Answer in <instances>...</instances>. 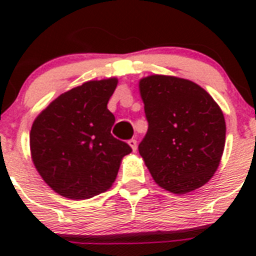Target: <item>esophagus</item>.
<instances>
[{"label":"esophagus","instance_id":"obj_1","mask_svg":"<svg viewBox=\"0 0 256 256\" xmlns=\"http://www.w3.org/2000/svg\"><path fill=\"white\" fill-rule=\"evenodd\" d=\"M128 144L130 146V148H132L133 152H136V151H137V141H136L134 138L130 140V141H128Z\"/></svg>","mask_w":256,"mask_h":256}]
</instances>
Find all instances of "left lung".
Returning a JSON list of instances; mask_svg holds the SVG:
<instances>
[{"label":"left lung","instance_id":"8db88e82","mask_svg":"<svg viewBox=\"0 0 256 256\" xmlns=\"http://www.w3.org/2000/svg\"><path fill=\"white\" fill-rule=\"evenodd\" d=\"M148 130L140 155L155 182L177 195L205 183L218 169L226 144V122L204 88L170 76L140 80Z\"/></svg>","mask_w":256,"mask_h":256}]
</instances>
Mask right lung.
I'll list each match as a JSON object with an SVG mask.
<instances>
[{"mask_svg":"<svg viewBox=\"0 0 256 256\" xmlns=\"http://www.w3.org/2000/svg\"><path fill=\"white\" fill-rule=\"evenodd\" d=\"M116 78L90 80L60 94L32 126L36 169L58 195L86 200L112 186L122 159L132 152L112 134L115 116L108 102Z\"/></svg>","mask_w":256,"mask_h":256,"instance_id":"obj_1","label":"right lung"}]
</instances>
